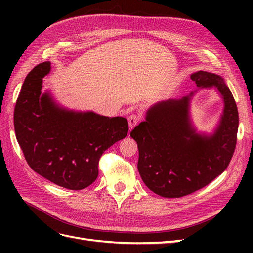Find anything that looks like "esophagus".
<instances>
[{
    "mask_svg": "<svg viewBox=\"0 0 253 253\" xmlns=\"http://www.w3.org/2000/svg\"><path fill=\"white\" fill-rule=\"evenodd\" d=\"M127 121H128V126H129V128L132 129V128L139 122V117L137 116V115L132 114V115H129V116H128Z\"/></svg>",
    "mask_w": 253,
    "mask_h": 253,
    "instance_id": "obj_1",
    "label": "esophagus"
}]
</instances>
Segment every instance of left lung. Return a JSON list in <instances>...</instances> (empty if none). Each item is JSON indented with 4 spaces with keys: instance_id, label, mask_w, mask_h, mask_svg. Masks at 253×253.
I'll return each instance as SVG.
<instances>
[{
    "instance_id": "left-lung-1",
    "label": "left lung",
    "mask_w": 253,
    "mask_h": 253,
    "mask_svg": "<svg viewBox=\"0 0 253 253\" xmlns=\"http://www.w3.org/2000/svg\"><path fill=\"white\" fill-rule=\"evenodd\" d=\"M191 79L195 91L153 104L131 132L138 145L141 178L163 197H181L204 188L227 169L235 150L239 113L224 78L200 71ZM212 88L223 99V113L212 133L198 132L190 117V100L198 90Z\"/></svg>"
}]
</instances>
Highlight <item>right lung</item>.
Listing matches in <instances>:
<instances>
[{"mask_svg":"<svg viewBox=\"0 0 253 253\" xmlns=\"http://www.w3.org/2000/svg\"><path fill=\"white\" fill-rule=\"evenodd\" d=\"M50 68L46 61L27 75L14 108V131L36 173L60 187L82 190L98 177L104 151L127 135V120L67 109L49 90L42 93Z\"/></svg>","mask_w":253,"mask_h":253,"instance_id":"add662e5","label":"right lung"}]
</instances>
